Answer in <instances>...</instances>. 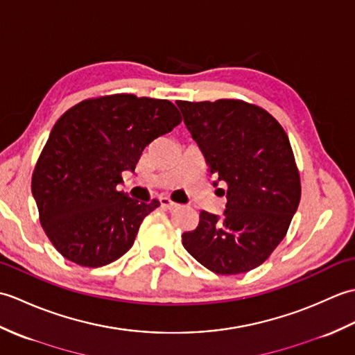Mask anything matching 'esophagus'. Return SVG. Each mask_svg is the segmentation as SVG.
Listing matches in <instances>:
<instances>
[{"instance_id":"obj_1","label":"esophagus","mask_w":355,"mask_h":355,"mask_svg":"<svg viewBox=\"0 0 355 355\" xmlns=\"http://www.w3.org/2000/svg\"><path fill=\"white\" fill-rule=\"evenodd\" d=\"M160 200V205H162V207H164V209H175V207H178V205L177 202H173L169 197H160L158 198Z\"/></svg>"}]
</instances>
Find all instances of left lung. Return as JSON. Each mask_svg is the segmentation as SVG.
<instances>
[{
	"label": "left lung",
	"mask_w": 355,
	"mask_h": 355,
	"mask_svg": "<svg viewBox=\"0 0 355 355\" xmlns=\"http://www.w3.org/2000/svg\"><path fill=\"white\" fill-rule=\"evenodd\" d=\"M207 171L227 184L221 215L200 212L182 235L195 259L218 275L247 273L284 239L300 201L288 135L277 120L243 101L177 102Z\"/></svg>",
	"instance_id": "obj_1"
}]
</instances>
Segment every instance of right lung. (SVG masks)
<instances>
[{
    "label": "right lung",
    "instance_id": "obj_1",
    "mask_svg": "<svg viewBox=\"0 0 355 355\" xmlns=\"http://www.w3.org/2000/svg\"><path fill=\"white\" fill-rule=\"evenodd\" d=\"M182 122L169 101L112 94L84 101L53 126L32 178L40 220L51 244L82 267L123 256L160 201L140 202L117 186L150 141Z\"/></svg>",
    "mask_w": 355,
    "mask_h": 355
}]
</instances>
